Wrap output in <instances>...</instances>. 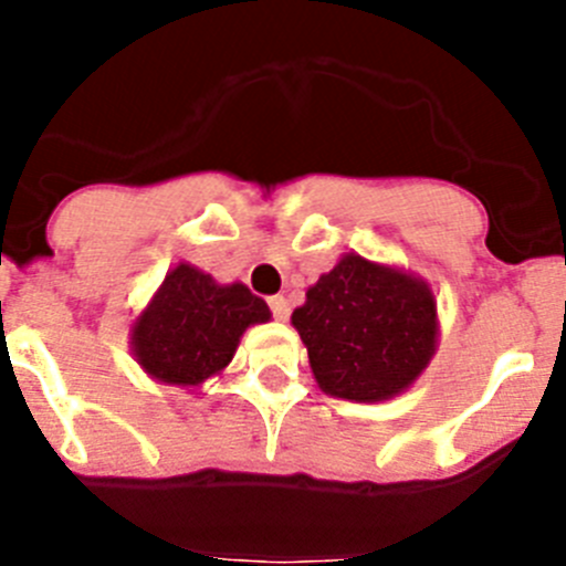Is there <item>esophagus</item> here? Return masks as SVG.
Listing matches in <instances>:
<instances>
[{
    "label": "esophagus",
    "mask_w": 566,
    "mask_h": 566,
    "mask_svg": "<svg viewBox=\"0 0 566 566\" xmlns=\"http://www.w3.org/2000/svg\"><path fill=\"white\" fill-rule=\"evenodd\" d=\"M269 308H272V314L277 319L289 317V300L283 297V294H274V297H269Z\"/></svg>",
    "instance_id": "obj_1"
}]
</instances>
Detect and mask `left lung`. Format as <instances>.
<instances>
[{"instance_id": "8db88e82", "label": "left lung", "mask_w": 566, "mask_h": 566, "mask_svg": "<svg viewBox=\"0 0 566 566\" xmlns=\"http://www.w3.org/2000/svg\"><path fill=\"white\" fill-rule=\"evenodd\" d=\"M292 326L319 391L385 402L408 391L437 354V294L408 269L345 252L308 286Z\"/></svg>"}]
</instances>
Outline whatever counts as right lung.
Listing matches in <instances>:
<instances>
[{
	"label": "right lung",
	"instance_id": "obj_1",
	"mask_svg": "<svg viewBox=\"0 0 566 566\" xmlns=\"http://www.w3.org/2000/svg\"><path fill=\"white\" fill-rule=\"evenodd\" d=\"M266 300L243 283H218L181 260L129 326V352L149 379L198 388L227 371L243 332L269 323Z\"/></svg>",
	"mask_w": 566,
	"mask_h": 566
}]
</instances>
